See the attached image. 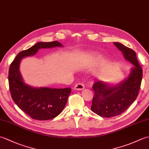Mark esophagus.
Listing matches in <instances>:
<instances>
[{
  "instance_id": "esophagus-1",
  "label": "esophagus",
  "mask_w": 149,
  "mask_h": 149,
  "mask_svg": "<svg viewBox=\"0 0 149 149\" xmlns=\"http://www.w3.org/2000/svg\"><path fill=\"white\" fill-rule=\"evenodd\" d=\"M74 88L77 90H83L84 88V84H83L82 83H77V84L75 85Z\"/></svg>"
}]
</instances>
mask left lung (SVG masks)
I'll use <instances>...</instances> for the list:
<instances>
[{
  "instance_id": "8db88e82",
  "label": "left lung",
  "mask_w": 149,
  "mask_h": 149,
  "mask_svg": "<svg viewBox=\"0 0 149 149\" xmlns=\"http://www.w3.org/2000/svg\"><path fill=\"white\" fill-rule=\"evenodd\" d=\"M122 52L124 58L133 64L127 79L116 86H111L102 81L93 84L95 95L91 109L106 118L121 115L136 99L141 86L143 70L133 50L120 43H113Z\"/></svg>"
}]
</instances>
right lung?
<instances>
[{
    "instance_id": "add662e5",
    "label": "right lung",
    "mask_w": 149,
    "mask_h": 149,
    "mask_svg": "<svg viewBox=\"0 0 149 149\" xmlns=\"http://www.w3.org/2000/svg\"><path fill=\"white\" fill-rule=\"evenodd\" d=\"M62 46L57 41L38 42L19 52L10 65L8 81L12 99L19 108L34 120H48L59 115L67 102L71 88H34L28 86L24 83L19 72L20 62L22 58L34 55L40 49Z\"/></svg>"
}]
</instances>
